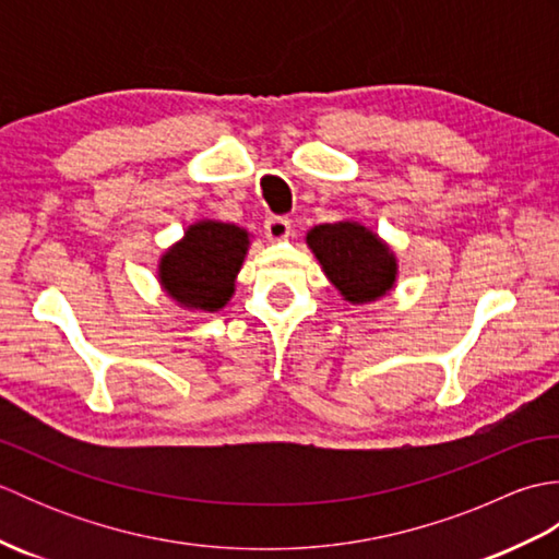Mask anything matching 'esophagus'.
Listing matches in <instances>:
<instances>
[{"label":"esophagus","mask_w":559,"mask_h":559,"mask_svg":"<svg viewBox=\"0 0 559 559\" xmlns=\"http://www.w3.org/2000/svg\"><path fill=\"white\" fill-rule=\"evenodd\" d=\"M264 233L269 240H286L290 235V221L286 216H269L264 221Z\"/></svg>","instance_id":"34e87169"}]
</instances>
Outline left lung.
<instances>
[{"label": "left lung", "mask_w": 559, "mask_h": 559, "mask_svg": "<svg viewBox=\"0 0 559 559\" xmlns=\"http://www.w3.org/2000/svg\"><path fill=\"white\" fill-rule=\"evenodd\" d=\"M307 245L348 302H372L396 281V259L360 223H326L307 233Z\"/></svg>", "instance_id": "1"}]
</instances>
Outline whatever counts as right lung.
Masks as SVG:
<instances>
[{"label": "right lung", "instance_id": "add662e5", "mask_svg": "<svg viewBox=\"0 0 559 559\" xmlns=\"http://www.w3.org/2000/svg\"><path fill=\"white\" fill-rule=\"evenodd\" d=\"M247 233L230 223L201 221L160 259V283L189 310L218 312L230 300L247 254Z\"/></svg>", "mask_w": 559, "mask_h": 559}]
</instances>
